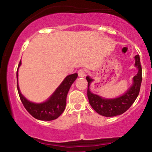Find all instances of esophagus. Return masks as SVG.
Here are the masks:
<instances>
[{
    "mask_svg": "<svg viewBox=\"0 0 152 152\" xmlns=\"http://www.w3.org/2000/svg\"><path fill=\"white\" fill-rule=\"evenodd\" d=\"M78 75L81 78L85 77V76H86V71H85V70H83V69H81V70L78 71Z\"/></svg>",
    "mask_w": 152,
    "mask_h": 152,
    "instance_id": "obj_1",
    "label": "esophagus"
}]
</instances>
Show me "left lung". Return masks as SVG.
Segmentation results:
<instances>
[{"mask_svg": "<svg viewBox=\"0 0 152 152\" xmlns=\"http://www.w3.org/2000/svg\"><path fill=\"white\" fill-rule=\"evenodd\" d=\"M134 59H135L134 66L137 69L138 72L137 74L133 77L132 85L124 94L116 98H104L98 94L92 93L91 91L90 86L94 81V79L88 76L86 77L88 81L87 96H88L89 104L98 114L107 117L121 115L129 109L130 106L135 102L140 91L141 83L142 81V70L139 56H135Z\"/></svg>", "mask_w": 152, "mask_h": 152, "instance_id": "left-lung-1", "label": "left lung"}]
</instances>
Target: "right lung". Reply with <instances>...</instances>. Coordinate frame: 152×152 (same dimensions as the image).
<instances>
[{
	"instance_id": "obj_1",
	"label": "right lung",
	"mask_w": 152,
	"mask_h": 152,
	"mask_svg": "<svg viewBox=\"0 0 152 152\" xmlns=\"http://www.w3.org/2000/svg\"><path fill=\"white\" fill-rule=\"evenodd\" d=\"M20 65L21 61L19 63L18 71ZM18 71L16 73V77L17 88L19 96L24 107L28 111L29 114L36 119L41 121H52L60 116L65 110L68 92L70 89L71 85L77 78L78 74H73L66 76L46 101L41 103H36L28 100L20 92L18 83Z\"/></svg>"
}]
</instances>
